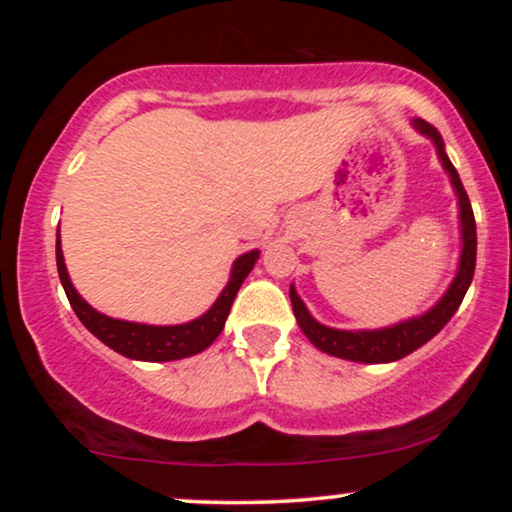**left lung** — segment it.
<instances>
[{
	"instance_id": "obj_1",
	"label": "left lung",
	"mask_w": 512,
	"mask_h": 512,
	"mask_svg": "<svg viewBox=\"0 0 512 512\" xmlns=\"http://www.w3.org/2000/svg\"><path fill=\"white\" fill-rule=\"evenodd\" d=\"M414 125L419 132H424L426 137L433 139L436 144L440 161H443L445 170L450 173L452 185H455L457 197H460V219H462V257H460V269H457L455 281L443 296L436 308L428 310L426 315L414 317V320L399 322L395 327H387V330H373V332H344V330H332V327L320 325L313 320V315L308 313L298 293L291 286V305L293 315H296L298 327H301L305 337L313 342L317 349L325 351V354L346 358V361H361V363H390L397 358H404L411 351H416L419 346H424L428 339H433L450 322V317L460 308L464 293H467L469 284H472L474 276V264H477V223H474V211L469 204L467 192H464L460 175H457L455 166L450 163V158L443 151V139H440L438 129L426 120H414Z\"/></svg>"
}]
</instances>
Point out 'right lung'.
<instances>
[{
  "label": "right lung",
  "mask_w": 512,
  "mask_h": 512,
  "mask_svg": "<svg viewBox=\"0 0 512 512\" xmlns=\"http://www.w3.org/2000/svg\"><path fill=\"white\" fill-rule=\"evenodd\" d=\"M257 255H260V252L252 250L248 255L238 257L236 264H233L231 281H228V286L223 289L219 301L211 305L209 313L187 322V325L151 327L139 325V322L113 320V317L101 315L98 310H93L91 305L76 293L72 281H69L60 248V233H57V272H60L64 293H67L76 317L84 322V327L93 334V337L101 339L105 346H110L117 354L134 358V361H178V358L195 356L199 351L207 349V346L219 337L223 325H226V317L231 313L236 293L240 289V284L245 281V276L250 274Z\"/></svg>",
  "instance_id": "obj_1"
}]
</instances>
